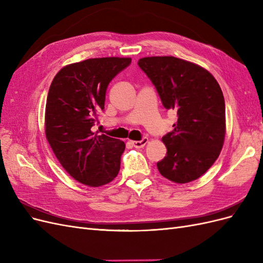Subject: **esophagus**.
Returning a JSON list of instances; mask_svg holds the SVG:
<instances>
[{
  "mask_svg": "<svg viewBox=\"0 0 263 263\" xmlns=\"http://www.w3.org/2000/svg\"><path fill=\"white\" fill-rule=\"evenodd\" d=\"M148 142V138L144 137L141 140H137V141H133V145L135 148H144Z\"/></svg>",
  "mask_w": 263,
  "mask_h": 263,
  "instance_id": "esophagus-1",
  "label": "esophagus"
}]
</instances>
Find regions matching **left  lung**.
<instances>
[{
	"mask_svg": "<svg viewBox=\"0 0 263 263\" xmlns=\"http://www.w3.org/2000/svg\"><path fill=\"white\" fill-rule=\"evenodd\" d=\"M165 109L178 115L174 129L162 137L166 155L157 166L176 183L196 180L216 161L225 138V100L208 70L176 57L138 60Z\"/></svg>",
	"mask_w": 263,
	"mask_h": 263,
	"instance_id": "8db88e82",
	"label": "left lung"
}]
</instances>
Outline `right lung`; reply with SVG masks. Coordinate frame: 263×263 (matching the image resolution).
Listing matches in <instances>:
<instances>
[{"label":"right lung","mask_w":263,"mask_h":263,"mask_svg":"<svg viewBox=\"0 0 263 263\" xmlns=\"http://www.w3.org/2000/svg\"><path fill=\"white\" fill-rule=\"evenodd\" d=\"M132 63L130 58H95L72 63L55 74L46 103V137L61 165L77 181L101 186L121 169L124 141L94 136L104 110L109 82Z\"/></svg>","instance_id":"add662e5"}]
</instances>
